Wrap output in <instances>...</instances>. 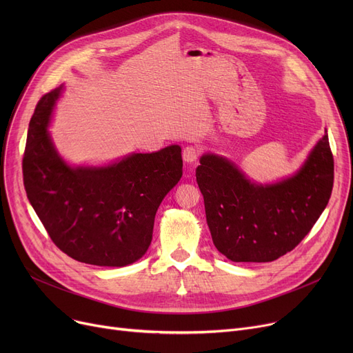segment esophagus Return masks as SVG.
Listing matches in <instances>:
<instances>
[{
  "instance_id": "esophagus-1",
  "label": "esophagus",
  "mask_w": 353,
  "mask_h": 353,
  "mask_svg": "<svg viewBox=\"0 0 353 353\" xmlns=\"http://www.w3.org/2000/svg\"><path fill=\"white\" fill-rule=\"evenodd\" d=\"M200 148L197 145H188L183 150V160L186 163H194L199 159Z\"/></svg>"
}]
</instances>
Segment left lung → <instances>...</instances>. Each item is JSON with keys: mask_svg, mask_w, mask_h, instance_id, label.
I'll return each instance as SVG.
<instances>
[{"mask_svg": "<svg viewBox=\"0 0 353 353\" xmlns=\"http://www.w3.org/2000/svg\"><path fill=\"white\" fill-rule=\"evenodd\" d=\"M216 249L232 262H272L293 250L325 210L333 188L327 134L294 176L250 181L228 159L205 154L196 169Z\"/></svg>", "mask_w": 353, "mask_h": 353, "instance_id": "left-lung-1", "label": "left lung"}]
</instances>
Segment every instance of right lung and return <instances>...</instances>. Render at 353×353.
<instances>
[{
    "label": "right lung",
    "instance_id": "add662e5",
    "mask_svg": "<svg viewBox=\"0 0 353 353\" xmlns=\"http://www.w3.org/2000/svg\"><path fill=\"white\" fill-rule=\"evenodd\" d=\"M61 90L44 94L30 120L27 197L61 252L88 265L127 266L152 243L156 212L183 174L181 148L134 153L104 167H70L47 132Z\"/></svg>",
    "mask_w": 353,
    "mask_h": 353
}]
</instances>
